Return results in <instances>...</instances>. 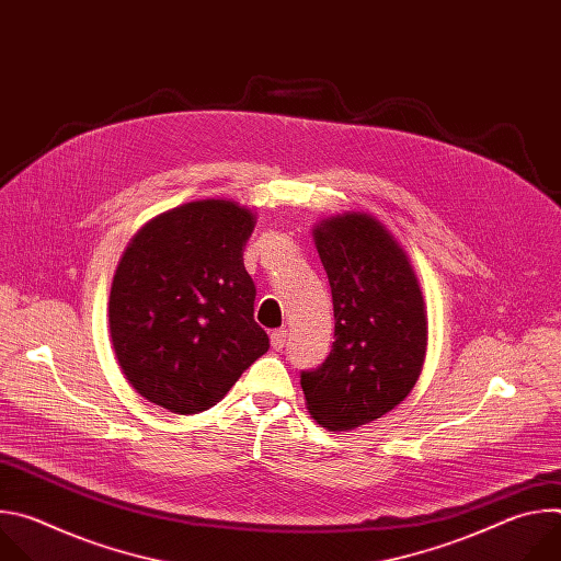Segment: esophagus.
I'll use <instances>...</instances> for the list:
<instances>
[{"label":"esophagus","mask_w":561,"mask_h":561,"mask_svg":"<svg viewBox=\"0 0 561 561\" xmlns=\"http://www.w3.org/2000/svg\"><path fill=\"white\" fill-rule=\"evenodd\" d=\"M286 340H288V331L286 329H277L271 333V344L275 351H282L286 346Z\"/></svg>","instance_id":"obj_1"}]
</instances>
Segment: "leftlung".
Segmentation results:
<instances>
[{
    "mask_svg": "<svg viewBox=\"0 0 561 561\" xmlns=\"http://www.w3.org/2000/svg\"><path fill=\"white\" fill-rule=\"evenodd\" d=\"M329 275L335 342L322 366L301 370L308 413L329 431L379 420L413 390L426 353V310L407 253L370 215L314 228Z\"/></svg>",
    "mask_w": 561,
    "mask_h": 561,
    "instance_id": "obj_1",
    "label": "left lung"
}]
</instances>
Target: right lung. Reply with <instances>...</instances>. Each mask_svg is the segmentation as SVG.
Returning <instances> with one entry per match:
<instances>
[{"label":"right lung","instance_id":"1","mask_svg":"<svg viewBox=\"0 0 561 561\" xmlns=\"http://www.w3.org/2000/svg\"><path fill=\"white\" fill-rule=\"evenodd\" d=\"M249 208L191 202L150 219L111 288V340L128 383L171 413L208 411L268 351L244 247Z\"/></svg>","mask_w":561,"mask_h":561}]
</instances>
